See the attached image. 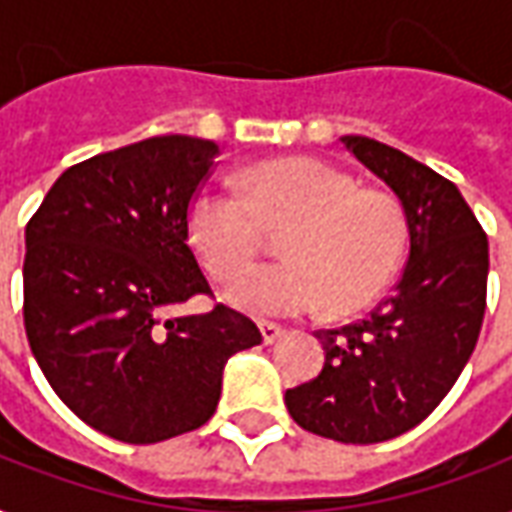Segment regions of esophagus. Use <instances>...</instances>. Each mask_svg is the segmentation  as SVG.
Returning a JSON list of instances; mask_svg holds the SVG:
<instances>
[{
  "instance_id": "1",
  "label": "esophagus",
  "mask_w": 512,
  "mask_h": 512,
  "mask_svg": "<svg viewBox=\"0 0 512 512\" xmlns=\"http://www.w3.org/2000/svg\"><path fill=\"white\" fill-rule=\"evenodd\" d=\"M282 327L280 324H271V321H260V335H263V343H274L282 338Z\"/></svg>"
}]
</instances>
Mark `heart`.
I'll list each match as a JSON object with an SVG mask.
<instances>
[{
  "instance_id": "obj_1",
  "label": "heart",
  "mask_w": 512,
  "mask_h": 512,
  "mask_svg": "<svg viewBox=\"0 0 512 512\" xmlns=\"http://www.w3.org/2000/svg\"><path fill=\"white\" fill-rule=\"evenodd\" d=\"M285 223L289 227L284 226ZM263 226H284L285 261L243 266ZM188 241L224 285V299L252 316L355 313L374 302L405 255V210L380 188L313 157H282L241 174V191L207 182L188 202Z\"/></svg>"
}]
</instances>
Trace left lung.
<instances>
[{
	"instance_id": "left-lung-1",
	"label": "left lung",
	"mask_w": 512,
	"mask_h": 512,
	"mask_svg": "<svg viewBox=\"0 0 512 512\" xmlns=\"http://www.w3.org/2000/svg\"><path fill=\"white\" fill-rule=\"evenodd\" d=\"M341 141L402 202L410 255L380 307L316 332L324 368L285 391V405L321 438L382 443L430 416L466 368L485 316L488 238L457 185L430 166L374 138Z\"/></svg>"
}]
</instances>
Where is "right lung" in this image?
Returning <instances> with one entry per match:
<instances>
[{
    "mask_svg": "<svg viewBox=\"0 0 512 512\" xmlns=\"http://www.w3.org/2000/svg\"><path fill=\"white\" fill-rule=\"evenodd\" d=\"M219 146L157 135L82 160L49 188L24 241V330L49 385L88 427L157 443L216 413L235 352L263 341L252 318L216 305L188 246V202Z\"/></svg>",
    "mask_w": 512,
    "mask_h": 512,
    "instance_id": "obj_1",
    "label": "right lung"
}]
</instances>
